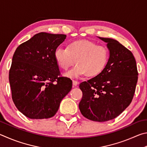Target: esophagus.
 Instances as JSON below:
<instances>
[{
  "label": "esophagus",
  "mask_w": 147,
  "mask_h": 147,
  "mask_svg": "<svg viewBox=\"0 0 147 147\" xmlns=\"http://www.w3.org/2000/svg\"><path fill=\"white\" fill-rule=\"evenodd\" d=\"M72 83H73V86L74 87H75V86H78V84H79V83L78 81H72Z\"/></svg>",
  "instance_id": "esophagus-1"
}]
</instances>
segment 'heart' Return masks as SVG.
<instances>
[{
    "label": "heart",
    "mask_w": 147,
    "mask_h": 147,
    "mask_svg": "<svg viewBox=\"0 0 147 147\" xmlns=\"http://www.w3.org/2000/svg\"><path fill=\"white\" fill-rule=\"evenodd\" d=\"M58 66L64 70L76 63L78 65L65 74V76L77 78L86 75H99L107 66L109 58V50L104 46L97 45L89 40H79L70 42L68 47H58L54 53Z\"/></svg>",
    "instance_id": "heart-1"
}]
</instances>
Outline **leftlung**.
Listing matches in <instances>:
<instances>
[{"label": "left lung", "mask_w": 147, "mask_h": 147, "mask_svg": "<svg viewBox=\"0 0 147 147\" xmlns=\"http://www.w3.org/2000/svg\"><path fill=\"white\" fill-rule=\"evenodd\" d=\"M99 38L107 43L109 61L101 73L79 84L83 97L79 108L87 119L105 122L117 117L129 106L138 73L130 50L113 38Z\"/></svg>", "instance_id": "left-lung-1"}]
</instances>
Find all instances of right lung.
Wrapping results in <instances>:
<instances>
[{
	"label": "right lung",
	"mask_w": 147,
	"mask_h": 147,
	"mask_svg": "<svg viewBox=\"0 0 147 147\" xmlns=\"http://www.w3.org/2000/svg\"><path fill=\"white\" fill-rule=\"evenodd\" d=\"M66 35L40 32L15 50L9 73L12 99L17 109L30 119L53 117L72 88V81L59 77L54 57Z\"/></svg>",
	"instance_id": "right-lung-1"
}]
</instances>
